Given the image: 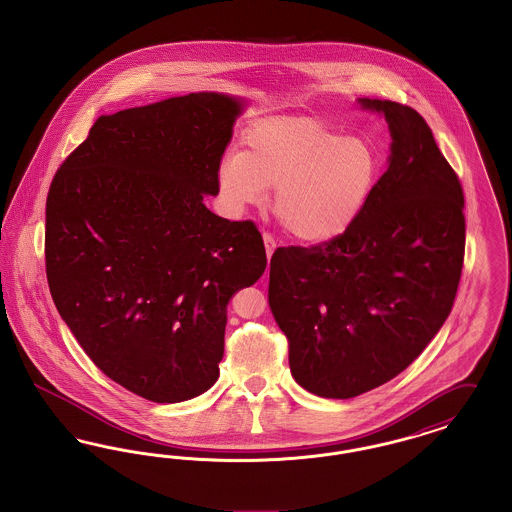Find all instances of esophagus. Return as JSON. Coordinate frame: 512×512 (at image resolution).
I'll list each match as a JSON object with an SVG mask.
<instances>
[{"mask_svg": "<svg viewBox=\"0 0 512 512\" xmlns=\"http://www.w3.org/2000/svg\"><path fill=\"white\" fill-rule=\"evenodd\" d=\"M263 242H265V249H267V255L270 257L272 253H274V249H276V242H274V236L272 234H268L265 232L263 234Z\"/></svg>", "mask_w": 512, "mask_h": 512, "instance_id": "obj_1", "label": "esophagus"}]
</instances>
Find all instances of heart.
Segmentation results:
<instances>
[{
  "instance_id": "1",
  "label": "heart",
  "mask_w": 512,
  "mask_h": 512,
  "mask_svg": "<svg viewBox=\"0 0 512 512\" xmlns=\"http://www.w3.org/2000/svg\"><path fill=\"white\" fill-rule=\"evenodd\" d=\"M245 151L222 157L217 180L234 213L267 199L297 240L322 244L347 232L365 211L382 161L370 142L311 119H272L255 124Z\"/></svg>"
}]
</instances>
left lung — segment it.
<instances>
[{
	"label": "left lung",
	"mask_w": 512,
	"mask_h": 512,
	"mask_svg": "<svg viewBox=\"0 0 512 512\" xmlns=\"http://www.w3.org/2000/svg\"><path fill=\"white\" fill-rule=\"evenodd\" d=\"M359 103L388 122L390 167L355 224L330 242L278 247L268 305L295 382L349 399L403 372L449 317L464 261L457 172L413 107Z\"/></svg>",
	"instance_id": "left-lung-1"
}]
</instances>
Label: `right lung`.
<instances>
[{
    "mask_svg": "<svg viewBox=\"0 0 512 512\" xmlns=\"http://www.w3.org/2000/svg\"><path fill=\"white\" fill-rule=\"evenodd\" d=\"M242 107L199 92L99 117L49 186L53 303L92 363L147 401L217 382L226 305L267 268L257 226L203 203Z\"/></svg>",
    "mask_w": 512,
    "mask_h": 512,
    "instance_id": "add662e5",
    "label": "right lung"
}]
</instances>
